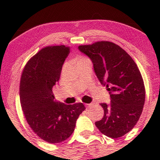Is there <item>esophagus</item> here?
<instances>
[{
	"mask_svg": "<svg viewBox=\"0 0 160 160\" xmlns=\"http://www.w3.org/2000/svg\"><path fill=\"white\" fill-rule=\"evenodd\" d=\"M85 105H86V108H90L91 106L93 105V104L92 103H91V104H86Z\"/></svg>",
	"mask_w": 160,
	"mask_h": 160,
	"instance_id": "obj_1",
	"label": "esophagus"
}]
</instances>
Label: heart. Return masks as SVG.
I'll list each match as a JSON object with an SVG mask.
<instances>
[{
	"label": "heart",
	"mask_w": 160,
	"mask_h": 160,
	"mask_svg": "<svg viewBox=\"0 0 160 160\" xmlns=\"http://www.w3.org/2000/svg\"><path fill=\"white\" fill-rule=\"evenodd\" d=\"M86 59V57H83V56H78L77 57H75V58L74 59V62L76 65H78V64L80 63V62L83 61V60Z\"/></svg>",
	"instance_id": "obj_1"
}]
</instances>
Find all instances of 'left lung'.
I'll list each match as a JSON object with an SVG mask.
<instances>
[{
	"mask_svg": "<svg viewBox=\"0 0 160 160\" xmlns=\"http://www.w3.org/2000/svg\"><path fill=\"white\" fill-rule=\"evenodd\" d=\"M78 48L90 58L97 78L111 96L109 104H100L104 117L95 126L108 137L123 136L137 123L144 104V80L136 63L120 46L110 41Z\"/></svg>",
	"mask_w": 160,
	"mask_h": 160,
	"instance_id": "1",
	"label": "left lung"
}]
</instances>
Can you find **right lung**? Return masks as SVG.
<instances>
[{
  "label": "right lung",
  "instance_id": "right-lung-1",
  "mask_svg": "<svg viewBox=\"0 0 160 160\" xmlns=\"http://www.w3.org/2000/svg\"><path fill=\"white\" fill-rule=\"evenodd\" d=\"M69 52L70 47L64 45L41 49L27 62L20 80V103L27 122L38 137L50 144L68 138L86 109L82 103L56 102L52 93Z\"/></svg>",
  "mask_w": 160,
  "mask_h": 160
}]
</instances>
